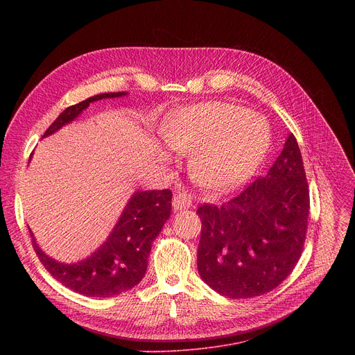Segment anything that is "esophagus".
<instances>
[{
    "label": "esophagus",
    "mask_w": 355,
    "mask_h": 355,
    "mask_svg": "<svg viewBox=\"0 0 355 355\" xmlns=\"http://www.w3.org/2000/svg\"><path fill=\"white\" fill-rule=\"evenodd\" d=\"M173 205L175 209H185L192 205V196L181 187H177L174 189V198H173Z\"/></svg>",
    "instance_id": "34e87169"
}]
</instances>
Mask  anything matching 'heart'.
Returning a JSON list of instances; mask_svg holds the SVG:
<instances>
[{
    "label": "heart",
    "mask_w": 355,
    "mask_h": 355,
    "mask_svg": "<svg viewBox=\"0 0 355 355\" xmlns=\"http://www.w3.org/2000/svg\"><path fill=\"white\" fill-rule=\"evenodd\" d=\"M162 137L178 153L200 147L193 159L198 178L212 188L229 189L260 164L270 144V126L243 107L207 103L170 116L162 128Z\"/></svg>",
    "instance_id": "1"
}]
</instances>
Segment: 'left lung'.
<instances>
[{"label":"left lung","instance_id":"left-lung-1","mask_svg":"<svg viewBox=\"0 0 355 355\" xmlns=\"http://www.w3.org/2000/svg\"><path fill=\"white\" fill-rule=\"evenodd\" d=\"M309 209L306 173L291 133L267 175L222 205L196 209L202 222L196 256L200 278L232 299L272 291L302 254Z\"/></svg>","mask_w":355,"mask_h":355}]
</instances>
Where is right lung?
Instances as JSON below:
<instances>
[{"instance_id": "add662e5", "label": "right lung", "mask_w": 355, "mask_h": 355, "mask_svg": "<svg viewBox=\"0 0 355 355\" xmlns=\"http://www.w3.org/2000/svg\"><path fill=\"white\" fill-rule=\"evenodd\" d=\"M122 95L125 92L99 94L66 108L42 137L71 122L94 101ZM171 198L170 189L136 192L104 245L77 264H62L47 257L31 233L33 250L43 267L69 289L94 297L119 295L137 285L144 277L151 241L171 215Z\"/></svg>"}]
</instances>
